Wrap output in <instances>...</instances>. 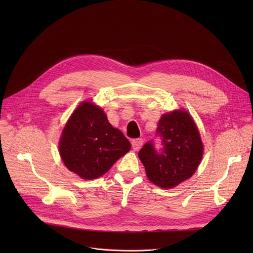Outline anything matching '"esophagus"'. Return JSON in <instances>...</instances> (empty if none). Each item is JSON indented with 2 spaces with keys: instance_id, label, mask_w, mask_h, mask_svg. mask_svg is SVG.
<instances>
[{
  "instance_id": "obj_1",
  "label": "esophagus",
  "mask_w": 253,
  "mask_h": 253,
  "mask_svg": "<svg viewBox=\"0 0 253 253\" xmlns=\"http://www.w3.org/2000/svg\"><path fill=\"white\" fill-rule=\"evenodd\" d=\"M131 144H132V148L134 150H139L143 145V140L141 138H136L132 140Z\"/></svg>"
}]
</instances>
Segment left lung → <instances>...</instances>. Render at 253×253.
<instances>
[{
	"label": "left lung",
	"instance_id": "8db88e82",
	"mask_svg": "<svg viewBox=\"0 0 253 253\" xmlns=\"http://www.w3.org/2000/svg\"><path fill=\"white\" fill-rule=\"evenodd\" d=\"M156 137L162 147L157 149L154 140H150L138 156L152 183L162 188L175 187L190 178L201 161L203 145L198 129L186 111H173L159 120Z\"/></svg>",
	"mask_w": 253,
	"mask_h": 253
}]
</instances>
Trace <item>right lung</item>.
Returning a JSON list of instances; mask_svg holds the SVG:
<instances>
[{
  "label": "right lung",
  "mask_w": 253,
  "mask_h": 253,
  "mask_svg": "<svg viewBox=\"0 0 253 253\" xmlns=\"http://www.w3.org/2000/svg\"><path fill=\"white\" fill-rule=\"evenodd\" d=\"M130 142L111 126L101 108L82 103L68 120L60 140L65 166L83 179H95L130 150Z\"/></svg>",
  "instance_id": "1"
}]
</instances>
